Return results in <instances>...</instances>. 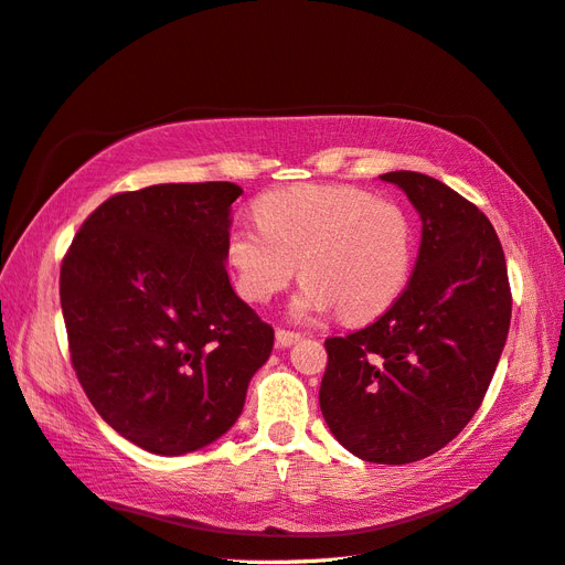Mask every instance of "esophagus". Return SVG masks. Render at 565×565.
Returning a JSON list of instances; mask_svg holds the SVG:
<instances>
[{
  "instance_id": "1",
  "label": "esophagus",
  "mask_w": 565,
  "mask_h": 565,
  "mask_svg": "<svg viewBox=\"0 0 565 565\" xmlns=\"http://www.w3.org/2000/svg\"><path fill=\"white\" fill-rule=\"evenodd\" d=\"M300 331H291V329H277V345L279 349H288V345H294L296 341H300Z\"/></svg>"
}]
</instances>
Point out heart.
<instances>
[{"label": "heart", "mask_w": 565, "mask_h": 565, "mask_svg": "<svg viewBox=\"0 0 565 565\" xmlns=\"http://www.w3.org/2000/svg\"><path fill=\"white\" fill-rule=\"evenodd\" d=\"M253 214L257 226L231 228L224 245L243 300L269 302L300 263L298 315L337 308L343 322H367L408 284L413 224L394 200L355 185L306 183L259 195Z\"/></svg>", "instance_id": "b5f03b06"}]
</instances>
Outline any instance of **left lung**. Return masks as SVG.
<instances>
[{
    "mask_svg": "<svg viewBox=\"0 0 565 565\" xmlns=\"http://www.w3.org/2000/svg\"><path fill=\"white\" fill-rule=\"evenodd\" d=\"M382 179L423 220L408 286L372 324L329 337L320 408L358 458L406 466L466 427L489 388L511 324V284L494 226L470 200L417 171Z\"/></svg>",
    "mask_w": 565,
    "mask_h": 565,
    "instance_id": "8db88e82",
    "label": "left lung"
}]
</instances>
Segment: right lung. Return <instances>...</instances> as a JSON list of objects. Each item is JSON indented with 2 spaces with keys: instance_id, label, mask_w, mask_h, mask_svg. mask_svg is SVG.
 <instances>
[{
  "instance_id": "add662e5",
  "label": "right lung",
  "mask_w": 565,
  "mask_h": 565,
  "mask_svg": "<svg viewBox=\"0 0 565 565\" xmlns=\"http://www.w3.org/2000/svg\"><path fill=\"white\" fill-rule=\"evenodd\" d=\"M241 193L228 181L117 193L62 259L71 365L103 420L150 454L220 439L271 353V324L234 294L224 265Z\"/></svg>"
}]
</instances>
